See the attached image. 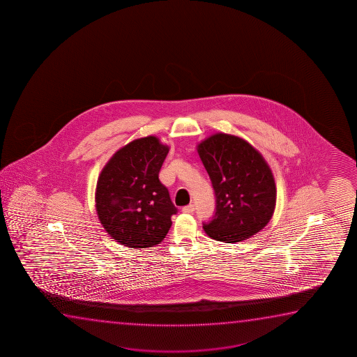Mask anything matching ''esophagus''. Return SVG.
<instances>
[{
  "label": "esophagus",
  "instance_id": "1",
  "mask_svg": "<svg viewBox=\"0 0 357 357\" xmlns=\"http://www.w3.org/2000/svg\"><path fill=\"white\" fill-rule=\"evenodd\" d=\"M181 211H183L184 213H192V212L195 211V206L191 205V204L190 205L184 206V207L181 208Z\"/></svg>",
  "mask_w": 357,
  "mask_h": 357
}]
</instances>
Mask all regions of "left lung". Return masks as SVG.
Wrapping results in <instances>:
<instances>
[{
  "label": "left lung",
  "mask_w": 357,
  "mask_h": 357,
  "mask_svg": "<svg viewBox=\"0 0 357 357\" xmlns=\"http://www.w3.org/2000/svg\"><path fill=\"white\" fill-rule=\"evenodd\" d=\"M215 191V215L206 234L238 243L259 233L275 207L273 174L257 150L240 137L215 134L197 146Z\"/></svg>",
  "instance_id": "obj_1"
}]
</instances>
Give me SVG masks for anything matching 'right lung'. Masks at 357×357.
Here are the masks:
<instances>
[{
  "label": "right lung",
  "instance_id": "obj_1",
  "mask_svg": "<svg viewBox=\"0 0 357 357\" xmlns=\"http://www.w3.org/2000/svg\"><path fill=\"white\" fill-rule=\"evenodd\" d=\"M169 149L156 137L128 144L105 166L96 188V211L103 228L118 243L145 249L160 244L172 225L169 191L158 173Z\"/></svg>",
  "mask_w": 357,
  "mask_h": 357
}]
</instances>
